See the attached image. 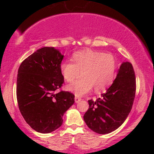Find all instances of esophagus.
Returning a JSON list of instances; mask_svg holds the SVG:
<instances>
[{
  "mask_svg": "<svg viewBox=\"0 0 154 154\" xmlns=\"http://www.w3.org/2000/svg\"><path fill=\"white\" fill-rule=\"evenodd\" d=\"M81 100H82V99H81L80 98H79V97H75V103H79V102Z\"/></svg>",
  "mask_w": 154,
  "mask_h": 154,
  "instance_id": "obj_1",
  "label": "esophagus"
}]
</instances>
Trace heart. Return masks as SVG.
Returning <instances> with one entry per match:
<instances>
[{"label":"heart","mask_w":154,"mask_h":154,"mask_svg":"<svg viewBox=\"0 0 154 154\" xmlns=\"http://www.w3.org/2000/svg\"><path fill=\"white\" fill-rule=\"evenodd\" d=\"M71 61H63L60 70L66 82H72L82 75V78L69 85L66 88L76 96H82L94 88L99 92L112 84L115 77L116 58L101 51L83 50L75 53Z\"/></svg>","instance_id":"b5f03b06"}]
</instances>
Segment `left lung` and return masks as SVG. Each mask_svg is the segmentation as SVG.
Instances as JSON below:
<instances>
[{
    "instance_id": "left-lung-1",
    "label": "left lung",
    "mask_w": 154,
    "mask_h": 154,
    "mask_svg": "<svg viewBox=\"0 0 154 154\" xmlns=\"http://www.w3.org/2000/svg\"><path fill=\"white\" fill-rule=\"evenodd\" d=\"M135 75L132 63L123 62L111 87L96 100H89L83 119L91 130L108 134L119 128L127 119L135 96Z\"/></svg>"
}]
</instances>
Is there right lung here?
I'll return each mask as SVG.
<instances>
[{
  "label": "right lung",
  "mask_w": 154,
  "mask_h": 154,
  "mask_svg": "<svg viewBox=\"0 0 154 154\" xmlns=\"http://www.w3.org/2000/svg\"><path fill=\"white\" fill-rule=\"evenodd\" d=\"M63 58L54 47H43L21 63L17 81L19 111L35 131L49 133L63 122L64 113L75 103V95L56 90L64 79L60 70Z\"/></svg>",
  "instance_id": "right-lung-1"
}]
</instances>
